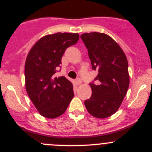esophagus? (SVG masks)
Returning <instances> with one entry per match:
<instances>
[{
	"label": "esophagus",
	"instance_id": "obj_1",
	"mask_svg": "<svg viewBox=\"0 0 152 152\" xmlns=\"http://www.w3.org/2000/svg\"><path fill=\"white\" fill-rule=\"evenodd\" d=\"M81 83H82V81L81 78H77V79H76V83L77 85H80Z\"/></svg>",
	"mask_w": 152,
	"mask_h": 152
}]
</instances>
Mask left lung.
<instances>
[{"mask_svg":"<svg viewBox=\"0 0 152 152\" xmlns=\"http://www.w3.org/2000/svg\"><path fill=\"white\" fill-rule=\"evenodd\" d=\"M88 49L92 69L98 71L90 83L91 96L84 102L87 111L98 118L111 116L119 109L129 86L128 61L124 52L111 36L103 33H86L81 36Z\"/></svg>","mask_w":152,"mask_h":152,"instance_id":"8db88e82","label":"left lung"}]
</instances>
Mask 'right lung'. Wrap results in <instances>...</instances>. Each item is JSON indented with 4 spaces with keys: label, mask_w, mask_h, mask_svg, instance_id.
<instances>
[{
    "label": "right lung",
    "mask_w": 152,
    "mask_h": 152,
    "mask_svg": "<svg viewBox=\"0 0 152 152\" xmlns=\"http://www.w3.org/2000/svg\"><path fill=\"white\" fill-rule=\"evenodd\" d=\"M79 39L77 33H56L43 36L28 53L25 63L26 92L38 113L55 118L65 113L74 97L73 84L56 76L68 47Z\"/></svg>",
    "instance_id": "1"
}]
</instances>
